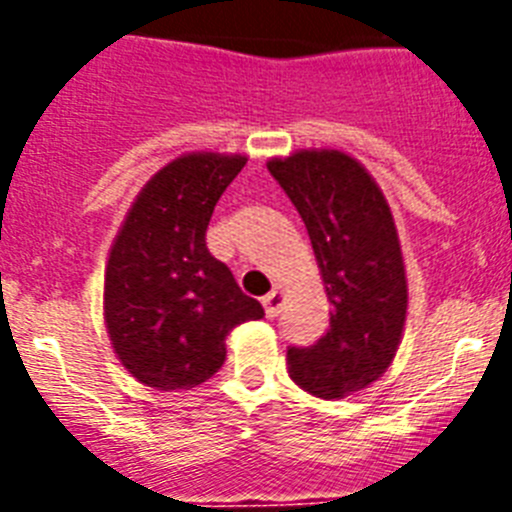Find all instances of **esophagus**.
Listing matches in <instances>:
<instances>
[{"label": "esophagus", "instance_id": "obj_1", "mask_svg": "<svg viewBox=\"0 0 512 512\" xmlns=\"http://www.w3.org/2000/svg\"><path fill=\"white\" fill-rule=\"evenodd\" d=\"M261 305H264V312L266 318H277L279 312H282V305H284V295L279 292V289H271L269 295L261 297Z\"/></svg>", "mask_w": 512, "mask_h": 512}]
</instances>
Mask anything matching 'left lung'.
I'll use <instances>...</instances> for the list:
<instances>
[{"mask_svg": "<svg viewBox=\"0 0 512 512\" xmlns=\"http://www.w3.org/2000/svg\"><path fill=\"white\" fill-rule=\"evenodd\" d=\"M266 169L300 212L333 307L318 343L289 346V377L323 400L356 395L387 372L408 315L395 217L364 164L336 148H302Z\"/></svg>", "mask_w": 512, "mask_h": 512, "instance_id": "1", "label": "left lung"}]
</instances>
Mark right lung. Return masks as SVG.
I'll list each match as a JSON object with an SVG mask.
<instances>
[{
    "label": "right lung",
    "instance_id": "right-lung-1",
    "mask_svg": "<svg viewBox=\"0 0 512 512\" xmlns=\"http://www.w3.org/2000/svg\"><path fill=\"white\" fill-rule=\"evenodd\" d=\"M246 161L212 151L174 158L143 184L112 241L104 325L120 364L146 387L207 382L230 330L264 318L205 243L212 210Z\"/></svg>",
    "mask_w": 512,
    "mask_h": 512
}]
</instances>
